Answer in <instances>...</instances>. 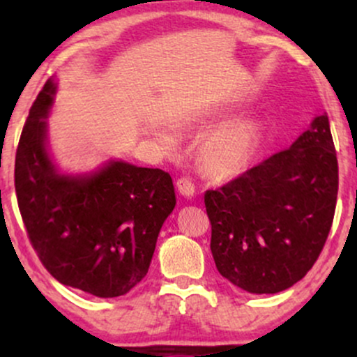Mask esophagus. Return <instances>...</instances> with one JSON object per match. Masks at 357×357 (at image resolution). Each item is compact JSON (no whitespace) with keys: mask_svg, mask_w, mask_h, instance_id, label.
I'll use <instances>...</instances> for the list:
<instances>
[{"mask_svg":"<svg viewBox=\"0 0 357 357\" xmlns=\"http://www.w3.org/2000/svg\"><path fill=\"white\" fill-rule=\"evenodd\" d=\"M176 186H178L179 192L184 196H192V192H195V183H192L191 178H188V176H181V178H178Z\"/></svg>","mask_w":357,"mask_h":357,"instance_id":"1","label":"esophagus"}]
</instances>
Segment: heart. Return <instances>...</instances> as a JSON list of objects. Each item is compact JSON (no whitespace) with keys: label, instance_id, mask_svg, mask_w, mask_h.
<instances>
[{"label":"heart","instance_id":"b5f03b06","mask_svg":"<svg viewBox=\"0 0 357 357\" xmlns=\"http://www.w3.org/2000/svg\"><path fill=\"white\" fill-rule=\"evenodd\" d=\"M255 136V126L247 119H238L223 126L203 142V167L215 176L238 173L252 155Z\"/></svg>","mask_w":357,"mask_h":357}]
</instances>
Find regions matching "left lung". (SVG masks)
Returning <instances> with one entry per match:
<instances>
[{"mask_svg":"<svg viewBox=\"0 0 357 357\" xmlns=\"http://www.w3.org/2000/svg\"><path fill=\"white\" fill-rule=\"evenodd\" d=\"M339 167L327 114L284 151L204 192L218 272L252 294H277L321 255L337 202Z\"/></svg>","mask_w":357,"mask_h":357,"instance_id":"obj_1","label":"left lung"}]
</instances>
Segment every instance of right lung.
<instances>
[{
  "label": "right lung",
  "mask_w": 357,
  "mask_h": 357,
  "mask_svg": "<svg viewBox=\"0 0 357 357\" xmlns=\"http://www.w3.org/2000/svg\"><path fill=\"white\" fill-rule=\"evenodd\" d=\"M50 79L30 109L15 159V190L30 243L60 284L96 297L124 296L149 270L155 241L174 210L169 173L109 162L92 176L56 173L45 144Z\"/></svg>",
  "instance_id": "obj_1"
}]
</instances>
